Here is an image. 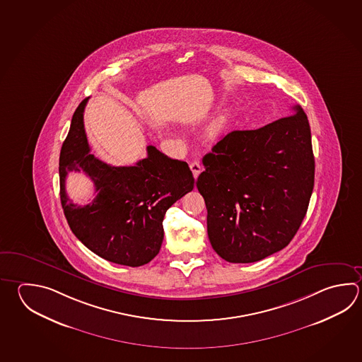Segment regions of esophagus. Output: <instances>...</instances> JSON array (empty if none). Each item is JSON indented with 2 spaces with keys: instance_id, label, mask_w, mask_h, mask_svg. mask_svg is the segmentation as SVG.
I'll return each mask as SVG.
<instances>
[{
  "instance_id": "34e87169",
  "label": "esophagus",
  "mask_w": 362,
  "mask_h": 362,
  "mask_svg": "<svg viewBox=\"0 0 362 362\" xmlns=\"http://www.w3.org/2000/svg\"><path fill=\"white\" fill-rule=\"evenodd\" d=\"M189 168H191L194 179H197L198 175H199V173L202 171V166H201V164H199L198 161H192L191 164H189Z\"/></svg>"
}]
</instances>
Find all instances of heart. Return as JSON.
Instances as JSON below:
<instances>
[{
  "label": "heart",
  "mask_w": 362,
  "mask_h": 362,
  "mask_svg": "<svg viewBox=\"0 0 362 362\" xmlns=\"http://www.w3.org/2000/svg\"><path fill=\"white\" fill-rule=\"evenodd\" d=\"M226 125V115H218L212 120L211 125H210V133L211 134H218L221 132Z\"/></svg>",
  "instance_id": "b5f03b06"
}]
</instances>
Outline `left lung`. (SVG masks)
Returning <instances> with one entry per match:
<instances>
[{
  "label": "left lung",
  "instance_id": "left-lung-1",
  "mask_svg": "<svg viewBox=\"0 0 362 362\" xmlns=\"http://www.w3.org/2000/svg\"><path fill=\"white\" fill-rule=\"evenodd\" d=\"M255 130H234L204 157L198 192L215 252L234 264L288 246L314 189L315 158L305 111Z\"/></svg>",
  "mask_w": 362,
  "mask_h": 362
}]
</instances>
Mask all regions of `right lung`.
<instances>
[{"mask_svg":"<svg viewBox=\"0 0 362 362\" xmlns=\"http://www.w3.org/2000/svg\"><path fill=\"white\" fill-rule=\"evenodd\" d=\"M87 101L76 110L60 152L62 210L71 232L92 252L119 265L142 267L161 248L168 209L193 189L194 177L187 163L155 146H147V157L134 166H111L89 153L83 123ZM70 170H83L94 182L96 197L88 206L68 198Z\"/></svg>","mask_w":362,"mask_h":362,"instance_id":"1","label":"right lung"}]
</instances>
